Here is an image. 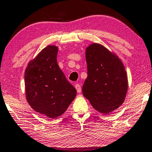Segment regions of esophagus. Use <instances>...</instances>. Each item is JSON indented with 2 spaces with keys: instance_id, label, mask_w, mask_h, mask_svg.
Instances as JSON below:
<instances>
[{
  "instance_id": "esophagus-1",
  "label": "esophagus",
  "mask_w": 152,
  "mask_h": 152,
  "mask_svg": "<svg viewBox=\"0 0 152 152\" xmlns=\"http://www.w3.org/2000/svg\"><path fill=\"white\" fill-rule=\"evenodd\" d=\"M75 87L77 92L78 93H81V86H80V85L79 84H76L75 85Z\"/></svg>"
}]
</instances>
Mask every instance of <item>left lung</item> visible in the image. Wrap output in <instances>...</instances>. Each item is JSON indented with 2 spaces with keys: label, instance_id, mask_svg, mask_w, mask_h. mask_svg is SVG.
<instances>
[{
  "label": "left lung",
  "instance_id": "obj_1",
  "mask_svg": "<svg viewBox=\"0 0 152 152\" xmlns=\"http://www.w3.org/2000/svg\"><path fill=\"white\" fill-rule=\"evenodd\" d=\"M88 77L83 86L85 98L103 114L119 108L128 90L127 74L120 59L99 44H92L85 53Z\"/></svg>",
  "mask_w": 152,
  "mask_h": 152
}]
</instances>
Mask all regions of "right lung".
Instances as JSON below:
<instances>
[{"label": "right lung", "mask_w": 152, "mask_h": 152, "mask_svg": "<svg viewBox=\"0 0 152 152\" xmlns=\"http://www.w3.org/2000/svg\"><path fill=\"white\" fill-rule=\"evenodd\" d=\"M58 48L47 46L25 71L26 96L35 111L51 118L62 115L77 94L57 64Z\"/></svg>", "instance_id": "right-lung-1"}]
</instances>
